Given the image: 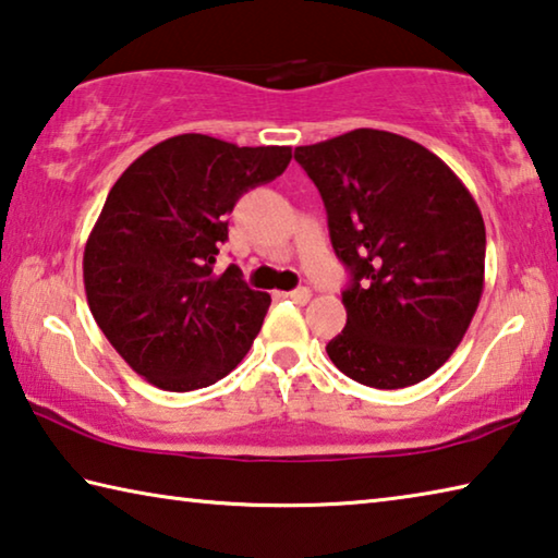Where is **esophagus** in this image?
Returning a JSON list of instances; mask_svg holds the SVG:
<instances>
[{
    "instance_id": "esophagus-1",
    "label": "esophagus",
    "mask_w": 558,
    "mask_h": 558,
    "mask_svg": "<svg viewBox=\"0 0 558 558\" xmlns=\"http://www.w3.org/2000/svg\"><path fill=\"white\" fill-rule=\"evenodd\" d=\"M288 298H290L292 302H298V305H307L310 298H313V292H310L307 288H298V290H290Z\"/></svg>"
}]
</instances>
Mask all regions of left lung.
Wrapping results in <instances>:
<instances>
[{"instance_id": "left-lung-1", "label": "left lung", "mask_w": 558, "mask_h": 558, "mask_svg": "<svg viewBox=\"0 0 558 558\" xmlns=\"http://www.w3.org/2000/svg\"><path fill=\"white\" fill-rule=\"evenodd\" d=\"M349 268L347 325L327 344L339 372L403 389L462 342L485 286V221L456 172L418 143L359 128L295 147Z\"/></svg>"}]
</instances>
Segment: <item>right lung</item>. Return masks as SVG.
<instances>
[{
  "mask_svg": "<svg viewBox=\"0 0 558 558\" xmlns=\"http://www.w3.org/2000/svg\"><path fill=\"white\" fill-rule=\"evenodd\" d=\"M290 147L177 135L112 184L83 253L90 313L132 372L165 391L211 386L241 364L270 307L231 266L214 276L243 192L286 172Z\"/></svg>",
  "mask_w": 558,
  "mask_h": 558,
  "instance_id": "right-lung-1",
  "label": "right lung"
}]
</instances>
